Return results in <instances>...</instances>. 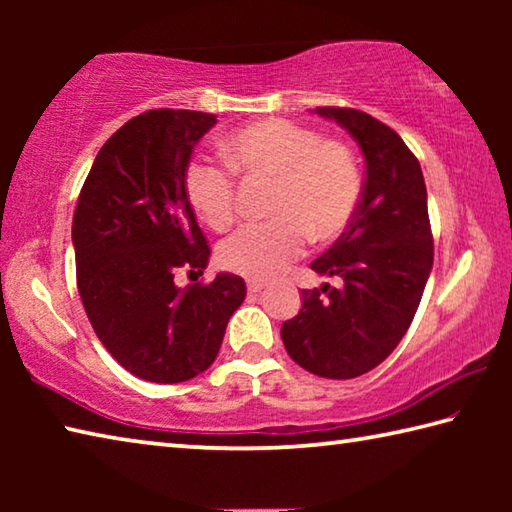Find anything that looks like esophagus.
Listing matches in <instances>:
<instances>
[{
    "label": "esophagus",
    "instance_id": "obj_1",
    "mask_svg": "<svg viewBox=\"0 0 512 512\" xmlns=\"http://www.w3.org/2000/svg\"><path fill=\"white\" fill-rule=\"evenodd\" d=\"M264 287H266V282H264V280H248V291H250V293L262 291Z\"/></svg>",
    "mask_w": 512,
    "mask_h": 512
}]
</instances>
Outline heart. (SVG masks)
Masks as SVG:
<instances>
[{"instance_id": "1", "label": "heart", "mask_w": 512, "mask_h": 512, "mask_svg": "<svg viewBox=\"0 0 512 512\" xmlns=\"http://www.w3.org/2000/svg\"><path fill=\"white\" fill-rule=\"evenodd\" d=\"M223 158L241 178H271L266 223L239 228L219 246L225 271L253 280L282 273L302 255L307 239L329 241L357 214L363 183L348 146L320 140L314 128L271 117L225 135ZM185 194L212 230H228L237 214L235 180L216 164L192 160L185 169Z\"/></svg>"}]
</instances>
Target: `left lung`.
<instances>
[{
    "label": "left lung",
    "instance_id": "left-lung-1",
    "mask_svg": "<svg viewBox=\"0 0 512 512\" xmlns=\"http://www.w3.org/2000/svg\"><path fill=\"white\" fill-rule=\"evenodd\" d=\"M345 128L366 158L357 214L336 244L311 262L341 277L302 291L298 316L282 325L289 357L327 379L366 375L391 354L418 311L433 266L422 169L393 128L352 108H316Z\"/></svg>",
    "mask_w": 512,
    "mask_h": 512
}]
</instances>
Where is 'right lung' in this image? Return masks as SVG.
Listing matches in <instances>:
<instances>
[{
	"mask_svg": "<svg viewBox=\"0 0 512 512\" xmlns=\"http://www.w3.org/2000/svg\"><path fill=\"white\" fill-rule=\"evenodd\" d=\"M210 112L149 110L101 146L72 223L76 284L99 341L135 377L178 384L207 370L246 298L239 275L178 287L210 246L185 194V169Z\"/></svg>",
	"mask_w": 512,
	"mask_h": 512,
	"instance_id": "right-lung-1",
	"label": "right lung"
}]
</instances>
